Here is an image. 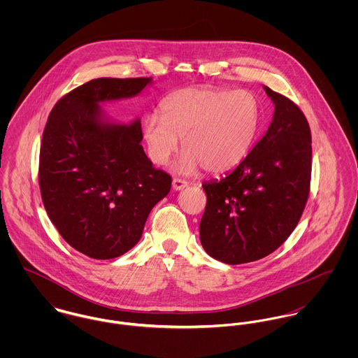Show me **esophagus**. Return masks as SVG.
<instances>
[{
    "instance_id": "34e87169",
    "label": "esophagus",
    "mask_w": 358,
    "mask_h": 358,
    "mask_svg": "<svg viewBox=\"0 0 358 358\" xmlns=\"http://www.w3.org/2000/svg\"><path fill=\"white\" fill-rule=\"evenodd\" d=\"M187 182L186 180H182V179H173L172 180V189L175 192H179V190H183L185 187H187Z\"/></svg>"
}]
</instances>
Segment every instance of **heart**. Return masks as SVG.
Here are the masks:
<instances>
[{
  "mask_svg": "<svg viewBox=\"0 0 358 358\" xmlns=\"http://www.w3.org/2000/svg\"><path fill=\"white\" fill-rule=\"evenodd\" d=\"M161 115L149 114L142 136L150 159L165 165L179 148L185 154L176 165L179 173L203 166L222 173L237 166L255 142L262 106L255 94L215 87H190L175 91L159 104Z\"/></svg>",
  "mask_w": 358,
  "mask_h": 358,
  "instance_id": "1",
  "label": "heart"
}]
</instances>
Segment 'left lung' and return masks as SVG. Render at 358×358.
<instances>
[{
	"label": "left lung",
	"mask_w": 358,
	"mask_h": 358,
	"mask_svg": "<svg viewBox=\"0 0 358 358\" xmlns=\"http://www.w3.org/2000/svg\"><path fill=\"white\" fill-rule=\"evenodd\" d=\"M274 103L271 124L250 154L222 179L205 182L200 240L205 252L227 264L274 252L305 209L311 175V134L305 114L263 85Z\"/></svg>",
	"instance_id": "left-lung-1"
}]
</instances>
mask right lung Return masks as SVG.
<instances>
[{
	"instance_id": "right-lung-1",
	"label": "right lung",
	"mask_w": 358,
	"mask_h": 358,
	"mask_svg": "<svg viewBox=\"0 0 358 358\" xmlns=\"http://www.w3.org/2000/svg\"><path fill=\"white\" fill-rule=\"evenodd\" d=\"M153 78H96L52 108L40 150V190L52 223L94 259L124 255L141 240L154 205L171 190L141 145L136 118L120 124L103 103L139 95Z\"/></svg>"
}]
</instances>
